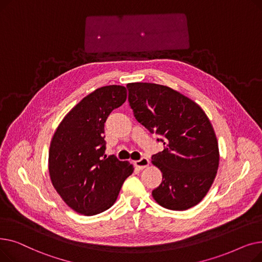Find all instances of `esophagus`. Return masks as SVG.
Masks as SVG:
<instances>
[{"mask_svg": "<svg viewBox=\"0 0 262 262\" xmlns=\"http://www.w3.org/2000/svg\"><path fill=\"white\" fill-rule=\"evenodd\" d=\"M148 164H149V160H148L146 157H142L141 159L135 161V166H136L137 168H139L140 170L146 168V167L148 166Z\"/></svg>", "mask_w": 262, "mask_h": 262, "instance_id": "esophagus-1", "label": "esophagus"}]
</instances>
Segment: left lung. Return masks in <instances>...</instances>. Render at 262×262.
<instances>
[{
  "mask_svg": "<svg viewBox=\"0 0 262 262\" xmlns=\"http://www.w3.org/2000/svg\"><path fill=\"white\" fill-rule=\"evenodd\" d=\"M128 102L136 120L161 136L162 152L152 156L162 172L154 200L170 210H187L209 191L219 168V146L211 123L192 100L170 87L132 82Z\"/></svg>",
  "mask_w": 262,
  "mask_h": 262,
  "instance_id": "left-lung-1",
  "label": "left lung"
}]
</instances>
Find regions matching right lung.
I'll list each match as a JSON object with an SVG mask.
<instances>
[{
	"instance_id": "right-lung-1",
	"label": "right lung",
	"mask_w": 262,
	"mask_h": 262,
	"mask_svg": "<svg viewBox=\"0 0 262 262\" xmlns=\"http://www.w3.org/2000/svg\"><path fill=\"white\" fill-rule=\"evenodd\" d=\"M123 86L94 90L69 113L55 132L49 152L52 184L74 211L94 215L112 207L133 164L106 156L104 123L126 101Z\"/></svg>"
}]
</instances>
